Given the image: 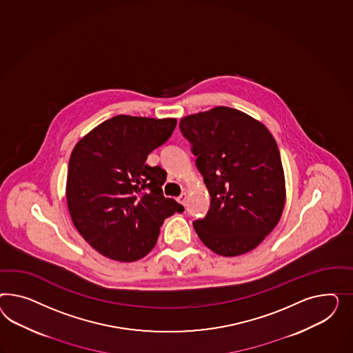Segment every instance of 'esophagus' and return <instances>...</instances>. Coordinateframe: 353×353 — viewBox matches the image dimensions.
Returning a JSON list of instances; mask_svg holds the SVG:
<instances>
[{
    "label": "esophagus",
    "mask_w": 353,
    "mask_h": 353,
    "mask_svg": "<svg viewBox=\"0 0 353 353\" xmlns=\"http://www.w3.org/2000/svg\"><path fill=\"white\" fill-rule=\"evenodd\" d=\"M177 201L181 203L182 205H185V203L188 201V192H182L181 195L179 196V199Z\"/></svg>",
    "instance_id": "obj_1"
}]
</instances>
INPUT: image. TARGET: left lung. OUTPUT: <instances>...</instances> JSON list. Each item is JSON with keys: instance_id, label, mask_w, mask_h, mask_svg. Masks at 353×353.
<instances>
[{"instance_id": "8db88e82", "label": "left lung", "mask_w": 353, "mask_h": 353, "mask_svg": "<svg viewBox=\"0 0 353 353\" xmlns=\"http://www.w3.org/2000/svg\"><path fill=\"white\" fill-rule=\"evenodd\" d=\"M180 128L210 195L207 216L192 222L203 244L223 257L257 248L285 205V176L274 136L229 106L186 115Z\"/></svg>"}]
</instances>
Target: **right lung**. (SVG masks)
<instances>
[{
  "label": "right lung",
  "instance_id": "right-lung-1",
  "mask_svg": "<svg viewBox=\"0 0 353 353\" xmlns=\"http://www.w3.org/2000/svg\"><path fill=\"white\" fill-rule=\"evenodd\" d=\"M176 123V118L115 115L76 143L68 167V210L78 232L104 257H145L164 219L183 210L163 195L165 171L146 164Z\"/></svg>",
  "mask_w": 353,
  "mask_h": 353
}]
</instances>
